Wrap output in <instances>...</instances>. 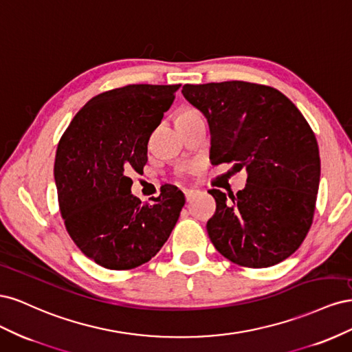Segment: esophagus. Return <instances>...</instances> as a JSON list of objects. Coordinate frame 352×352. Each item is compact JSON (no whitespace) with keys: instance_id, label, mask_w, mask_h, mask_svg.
I'll list each match as a JSON object with an SVG mask.
<instances>
[{"instance_id":"obj_1","label":"esophagus","mask_w":352,"mask_h":352,"mask_svg":"<svg viewBox=\"0 0 352 352\" xmlns=\"http://www.w3.org/2000/svg\"><path fill=\"white\" fill-rule=\"evenodd\" d=\"M184 194H185L186 201H189L190 198H192V197L195 195V190H194V189H185V190H184Z\"/></svg>"}]
</instances>
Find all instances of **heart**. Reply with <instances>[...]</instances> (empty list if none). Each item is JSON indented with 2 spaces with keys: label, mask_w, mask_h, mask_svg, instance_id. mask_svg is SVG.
Wrapping results in <instances>:
<instances>
[{
  "label": "heart",
  "mask_w": 352,
  "mask_h": 352,
  "mask_svg": "<svg viewBox=\"0 0 352 352\" xmlns=\"http://www.w3.org/2000/svg\"><path fill=\"white\" fill-rule=\"evenodd\" d=\"M190 111H194V110H186V111H185V113H190Z\"/></svg>",
  "instance_id": "b5f03b06"
}]
</instances>
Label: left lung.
Returning <instances> with one entry per match:
<instances>
[{
	"instance_id": "1",
	"label": "left lung",
	"mask_w": 352,
	"mask_h": 352,
	"mask_svg": "<svg viewBox=\"0 0 352 352\" xmlns=\"http://www.w3.org/2000/svg\"><path fill=\"white\" fill-rule=\"evenodd\" d=\"M185 100L207 119L212 164L247 172L236 195L220 189L207 221L216 250L245 267H270L292 255L313 223L320 154L304 116L278 89L230 80L184 85Z\"/></svg>"
}]
</instances>
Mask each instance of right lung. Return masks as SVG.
Listing matches in <instances>:
<instances>
[{
  "label": "right lung",
  "instance_id": "add662e5",
  "mask_svg": "<svg viewBox=\"0 0 352 352\" xmlns=\"http://www.w3.org/2000/svg\"><path fill=\"white\" fill-rule=\"evenodd\" d=\"M180 85H127L89 100L58 142L54 180L73 242L95 263L127 270L150 261L168 239L185 197L162 189L154 204L132 192L131 172L148 162L146 145Z\"/></svg>",
  "mask_w": 352,
  "mask_h": 352
}]
</instances>
